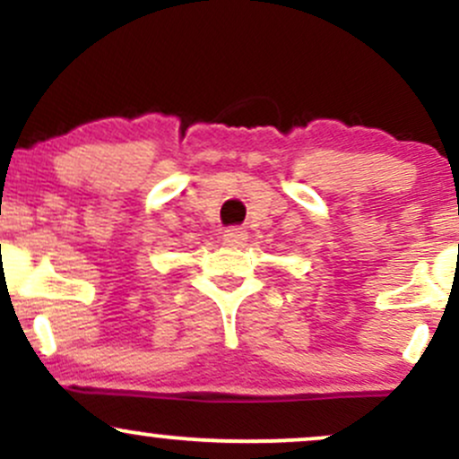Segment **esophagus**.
<instances>
[{
	"instance_id": "1",
	"label": "esophagus",
	"mask_w": 459,
	"mask_h": 459,
	"mask_svg": "<svg viewBox=\"0 0 459 459\" xmlns=\"http://www.w3.org/2000/svg\"><path fill=\"white\" fill-rule=\"evenodd\" d=\"M222 239H224L226 246L237 247V246H244V244H246L247 235H246V230L241 229V226H230V229L224 230Z\"/></svg>"
}]
</instances>
